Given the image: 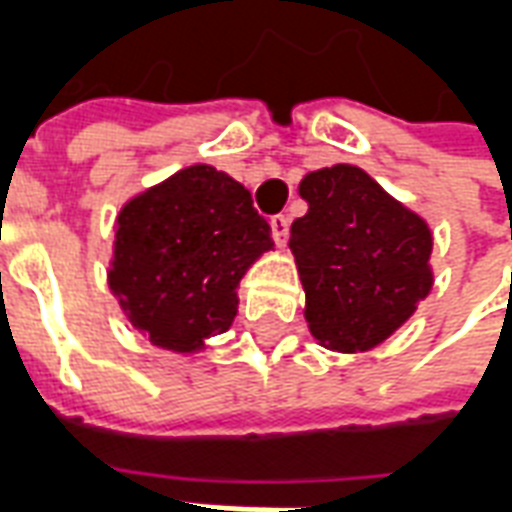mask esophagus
<instances>
[{
  "label": "esophagus",
  "instance_id": "esophagus-1",
  "mask_svg": "<svg viewBox=\"0 0 512 512\" xmlns=\"http://www.w3.org/2000/svg\"><path fill=\"white\" fill-rule=\"evenodd\" d=\"M271 235H274V241H277V246H285L288 244V230H290V219L288 216H271Z\"/></svg>",
  "mask_w": 512,
  "mask_h": 512
}]
</instances>
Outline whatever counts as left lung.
<instances>
[{
  "instance_id": "left-lung-1",
  "label": "left lung",
  "mask_w": 512,
  "mask_h": 512,
  "mask_svg": "<svg viewBox=\"0 0 512 512\" xmlns=\"http://www.w3.org/2000/svg\"><path fill=\"white\" fill-rule=\"evenodd\" d=\"M299 194L310 208L290 224V249L312 337L340 354L370 351L433 288L428 222L351 164L304 175Z\"/></svg>"
}]
</instances>
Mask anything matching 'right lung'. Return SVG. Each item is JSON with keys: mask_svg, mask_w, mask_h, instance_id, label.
Segmentation results:
<instances>
[{"mask_svg": "<svg viewBox=\"0 0 512 512\" xmlns=\"http://www.w3.org/2000/svg\"><path fill=\"white\" fill-rule=\"evenodd\" d=\"M271 246L252 194L227 172L194 164L117 213L109 288L150 343L194 354L230 329L238 282Z\"/></svg>", "mask_w": 512, "mask_h": 512, "instance_id": "add662e5", "label": "right lung"}]
</instances>
